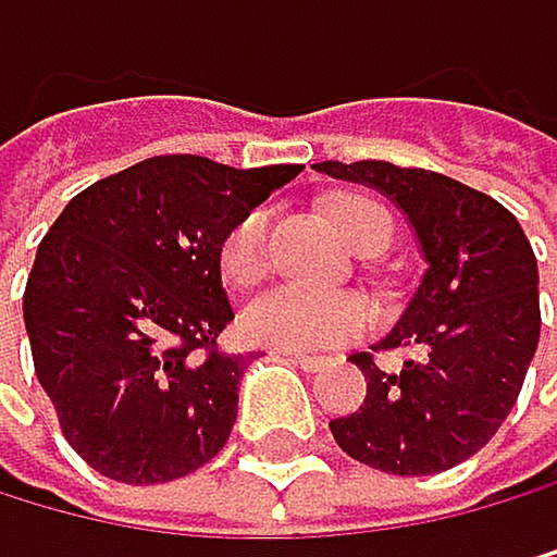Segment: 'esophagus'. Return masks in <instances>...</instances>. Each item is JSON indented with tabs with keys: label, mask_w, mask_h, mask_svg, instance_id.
Returning <instances> with one entry per match:
<instances>
[{
	"label": "esophagus",
	"mask_w": 557,
	"mask_h": 557,
	"mask_svg": "<svg viewBox=\"0 0 557 557\" xmlns=\"http://www.w3.org/2000/svg\"><path fill=\"white\" fill-rule=\"evenodd\" d=\"M275 356L285 359V362H293V366H299V370H307V373H317L324 366L321 356H310V351H296V348H278Z\"/></svg>",
	"instance_id": "34e87169"
}]
</instances>
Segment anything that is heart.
Masks as SVG:
<instances>
[{
  "mask_svg": "<svg viewBox=\"0 0 557 557\" xmlns=\"http://www.w3.org/2000/svg\"><path fill=\"white\" fill-rule=\"evenodd\" d=\"M334 226L359 255H380L394 244V215L366 195H348L334 206ZM272 261V209H247L219 247L223 278L236 289L255 285ZM370 324L366 302L351 293H307L296 285H272L244 310V331L275 348H334L359 338Z\"/></svg>",
  "mask_w": 557,
  "mask_h": 557,
  "instance_id": "b5f03b06",
  "label": "heart"
}]
</instances>
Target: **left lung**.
<instances>
[{
	"mask_svg": "<svg viewBox=\"0 0 557 557\" xmlns=\"http://www.w3.org/2000/svg\"><path fill=\"white\" fill-rule=\"evenodd\" d=\"M317 170L391 195L429 261L397 327L351 356L366 376V400L331 422L334 443L387 474L457 468L506 422L537 351L534 247L506 206L436 170L383 160H327ZM394 347L412 348L400 371L375 362Z\"/></svg>",
	"mask_w": 557,
	"mask_h": 557,
	"instance_id": "left-lung-1",
	"label": "left lung"
}]
</instances>
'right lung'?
Instances as JSON below:
<instances>
[{"instance_id":"right-lung-1","label":"right lung","mask_w":557,"mask_h":557,"mask_svg":"<svg viewBox=\"0 0 557 557\" xmlns=\"http://www.w3.org/2000/svg\"><path fill=\"white\" fill-rule=\"evenodd\" d=\"M299 170L152 157L89 184L45 233L23 289L34 373L103 478L163 485L226 446L247 359L219 345V247Z\"/></svg>"}]
</instances>
